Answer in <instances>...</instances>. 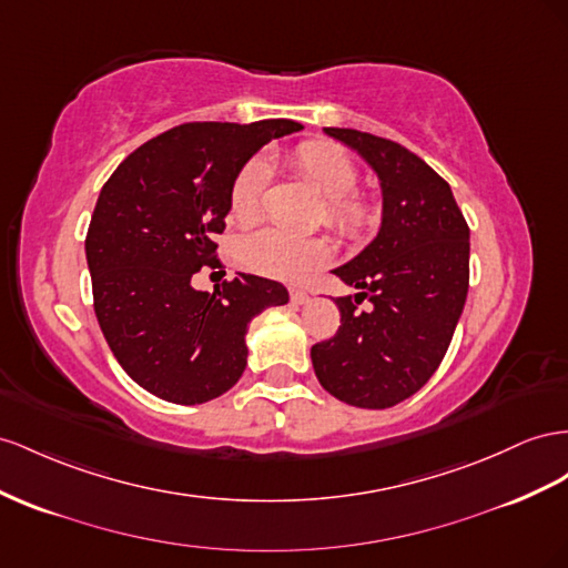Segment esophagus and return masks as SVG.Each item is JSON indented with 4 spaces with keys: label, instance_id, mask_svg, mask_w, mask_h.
I'll list each match as a JSON object with an SVG mask.
<instances>
[{
    "label": "esophagus",
    "instance_id": "34e87169",
    "mask_svg": "<svg viewBox=\"0 0 568 568\" xmlns=\"http://www.w3.org/2000/svg\"><path fill=\"white\" fill-rule=\"evenodd\" d=\"M288 296H291V303H296V305L308 303V298H311L308 291H303V288H291Z\"/></svg>",
    "mask_w": 568,
    "mask_h": 568
}]
</instances>
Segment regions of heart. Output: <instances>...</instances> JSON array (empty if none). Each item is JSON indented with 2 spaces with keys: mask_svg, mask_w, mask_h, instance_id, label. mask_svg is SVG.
<instances>
[{
  "mask_svg": "<svg viewBox=\"0 0 568 568\" xmlns=\"http://www.w3.org/2000/svg\"><path fill=\"white\" fill-rule=\"evenodd\" d=\"M291 166L322 195V220L348 241L373 236L382 222V207L373 195L358 191L361 172L348 152L329 141H305L291 152ZM270 186V166L251 158L236 172L229 189V214L239 224L263 217ZM241 263L248 270L282 282H303L332 260L325 236H301L286 229L265 226L248 234L239 246Z\"/></svg>",
  "mask_w": 568,
  "mask_h": 568,
  "instance_id": "1",
  "label": "heart"
}]
</instances>
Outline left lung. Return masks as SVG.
<instances>
[{
  "mask_svg": "<svg viewBox=\"0 0 568 568\" xmlns=\"http://www.w3.org/2000/svg\"><path fill=\"white\" fill-rule=\"evenodd\" d=\"M382 181L377 239L334 274L361 294L336 298L342 325L311 348L320 385L358 408H389L435 375L468 294L470 232L449 183L389 138L325 129ZM371 297L374 308H357Z\"/></svg>",
  "mask_w": 568,
  "mask_h": 568,
  "instance_id": "1",
  "label": "left lung"
}]
</instances>
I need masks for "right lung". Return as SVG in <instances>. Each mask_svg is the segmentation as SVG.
Instances as JSON below:
<instances>
[{"instance_id": "obj_1", "label": "right lung", "mask_w": 568, "mask_h": 568, "mask_svg": "<svg viewBox=\"0 0 568 568\" xmlns=\"http://www.w3.org/2000/svg\"><path fill=\"white\" fill-rule=\"evenodd\" d=\"M291 119L253 124L191 121L150 138L100 191L85 236L93 305L114 358L143 389L193 406L232 389L246 371V332L288 291L255 274L195 291L203 265L220 267L236 172Z\"/></svg>"}]
</instances>
